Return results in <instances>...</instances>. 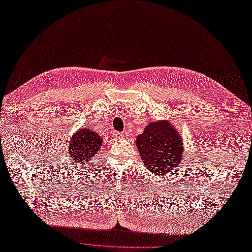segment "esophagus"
Listing matches in <instances>:
<instances>
[{
	"label": "esophagus",
	"instance_id": "34e87169",
	"mask_svg": "<svg viewBox=\"0 0 252 252\" xmlns=\"http://www.w3.org/2000/svg\"><path fill=\"white\" fill-rule=\"evenodd\" d=\"M114 138L115 139H122L124 137L123 133H120V132H114Z\"/></svg>",
	"mask_w": 252,
	"mask_h": 252
}]
</instances>
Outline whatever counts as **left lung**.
Returning a JSON list of instances; mask_svg holds the SVG:
<instances>
[{
  "instance_id": "left-lung-1",
  "label": "left lung",
  "mask_w": 252,
  "mask_h": 252,
  "mask_svg": "<svg viewBox=\"0 0 252 252\" xmlns=\"http://www.w3.org/2000/svg\"><path fill=\"white\" fill-rule=\"evenodd\" d=\"M135 143L143 164L157 176L171 172L184 158V140L168 120L149 123Z\"/></svg>"
}]
</instances>
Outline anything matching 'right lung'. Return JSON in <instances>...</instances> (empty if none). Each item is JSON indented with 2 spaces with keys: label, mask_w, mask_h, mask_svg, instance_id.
Returning <instances> with one entry per match:
<instances>
[{
  "label": "right lung",
  "mask_w": 252,
  "mask_h": 252,
  "mask_svg": "<svg viewBox=\"0 0 252 252\" xmlns=\"http://www.w3.org/2000/svg\"><path fill=\"white\" fill-rule=\"evenodd\" d=\"M102 142L103 140L98 133L90 128L78 129L67 145L70 160L83 167L93 159L95 154H97Z\"/></svg>",
  "instance_id": "right-lung-1"
}]
</instances>
